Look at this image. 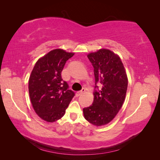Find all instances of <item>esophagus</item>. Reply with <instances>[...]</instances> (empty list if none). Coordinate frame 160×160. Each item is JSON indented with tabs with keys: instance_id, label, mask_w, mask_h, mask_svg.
Returning <instances> with one entry per match:
<instances>
[{
	"instance_id": "34e87169",
	"label": "esophagus",
	"mask_w": 160,
	"mask_h": 160,
	"mask_svg": "<svg viewBox=\"0 0 160 160\" xmlns=\"http://www.w3.org/2000/svg\"><path fill=\"white\" fill-rule=\"evenodd\" d=\"M84 91H85V89H82V90L80 91H77V92H76V96H80V95H82L84 92Z\"/></svg>"
}]
</instances>
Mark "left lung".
I'll return each instance as SVG.
<instances>
[{"label":"left lung","mask_w":160,"mask_h":160,"mask_svg":"<svg viewBox=\"0 0 160 160\" xmlns=\"http://www.w3.org/2000/svg\"><path fill=\"white\" fill-rule=\"evenodd\" d=\"M87 57L94 68L96 83L100 82L102 89L95 91L93 104L84 108L83 113L89 123L101 127L113 120L120 110L127 93L128 78L120 56L112 51L100 49Z\"/></svg>","instance_id":"obj_1"}]
</instances>
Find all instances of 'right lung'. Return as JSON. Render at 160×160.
I'll use <instances>...</instances> for the list:
<instances>
[{
  "label": "right lung",
  "instance_id": "obj_1",
  "mask_svg": "<svg viewBox=\"0 0 160 160\" xmlns=\"http://www.w3.org/2000/svg\"><path fill=\"white\" fill-rule=\"evenodd\" d=\"M74 53L62 49L50 51L38 60L30 75L29 93L32 107L36 113L47 122L62 118L74 96L61 76L67 60Z\"/></svg>",
  "mask_w": 160,
  "mask_h": 160
}]
</instances>
